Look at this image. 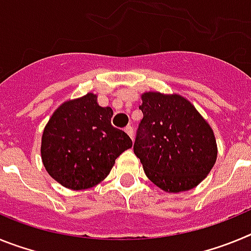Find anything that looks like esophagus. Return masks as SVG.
<instances>
[{
	"label": "esophagus",
	"instance_id": "1",
	"mask_svg": "<svg viewBox=\"0 0 251 251\" xmlns=\"http://www.w3.org/2000/svg\"><path fill=\"white\" fill-rule=\"evenodd\" d=\"M124 130H126V132H127L128 136H129L130 138L133 139V137H134V130H133L132 126H127V127H126V129H124Z\"/></svg>",
	"mask_w": 251,
	"mask_h": 251
}]
</instances>
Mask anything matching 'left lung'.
<instances>
[{"mask_svg": "<svg viewBox=\"0 0 251 251\" xmlns=\"http://www.w3.org/2000/svg\"><path fill=\"white\" fill-rule=\"evenodd\" d=\"M143 113L133 151L146 175L166 192L191 190L214 167V132L188 100L179 95L145 93Z\"/></svg>", "mask_w": 251, "mask_h": 251, "instance_id": "obj_1", "label": "left lung"}]
</instances>
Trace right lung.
<instances>
[{
    "label": "right lung",
    "instance_id": "add662e5",
    "mask_svg": "<svg viewBox=\"0 0 251 251\" xmlns=\"http://www.w3.org/2000/svg\"><path fill=\"white\" fill-rule=\"evenodd\" d=\"M112 108L99 105L92 93L60 105L46 124L41 142L49 175L72 190L103 181L119 154L132 147L127 133L112 126Z\"/></svg>",
    "mask_w": 251,
    "mask_h": 251
}]
</instances>
